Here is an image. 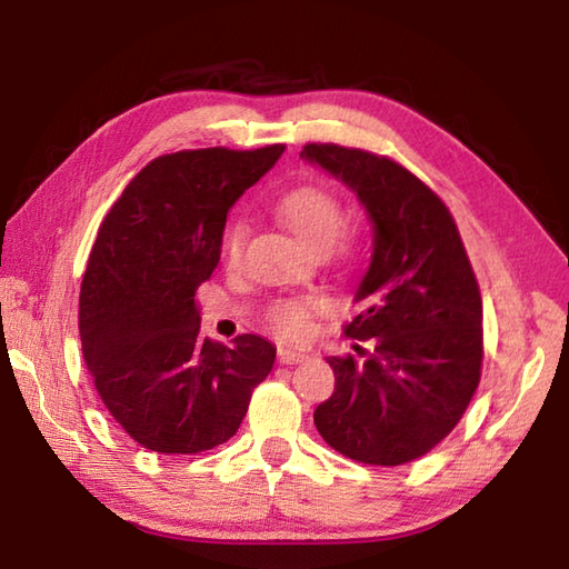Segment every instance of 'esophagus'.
<instances>
[{
    "label": "esophagus",
    "mask_w": 569,
    "mask_h": 569,
    "mask_svg": "<svg viewBox=\"0 0 569 569\" xmlns=\"http://www.w3.org/2000/svg\"><path fill=\"white\" fill-rule=\"evenodd\" d=\"M306 359H308V352H303V349H293V347L278 349V361H281V365H300V361Z\"/></svg>",
    "instance_id": "1"
}]
</instances>
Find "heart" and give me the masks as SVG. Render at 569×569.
<instances>
[{
	"instance_id": "1",
	"label": "heart",
	"mask_w": 569,
	"mask_h": 569,
	"mask_svg": "<svg viewBox=\"0 0 569 569\" xmlns=\"http://www.w3.org/2000/svg\"><path fill=\"white\" fill-rule=\"evenodd\" d=\"M278 212L283 214L288 227L306 241L310 249L325 251L340 237L345 227V208L330 190L320 186H300L288 190L278 202ZM247 244V222L232 220L222 234V257L227 263H237ZM328 308L318 296H298L276 300L269 308V320L273 328L286 337H303L310 330L312 316Z\"/></svg>"
}]
</instances>
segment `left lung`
<instances>
[{"instance_id": "8db88e82", "label": "left lung", "mask_w": 569, "mask_h": 569, "mask_svg": "<svg viewBox=\"0 0 569 569\" xmlns=\"http://www.w3.org/2000/svg\"><path fill=\"white\" fill-rule=\"evenodd\" d=\"M300 156L352 188L373 222L359 312L342 328L371 340V352L357 345L367 359L328 357L335 391L316 408V428L355 462H413L452 432L479 386L477 276L447 204L408 168L337 143H306Z\"/></svg>"}]
</instances>
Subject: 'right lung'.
<instances>
[{"label": "right lung", "mask_w": 569, "mask_h": 569, "mask_svg": "<svg viewBox=\"0 0 569 569\" xmlns=\"http://www.w3.org/2000/svg\"><path fill=\"white\" fill-rule=\"evenodd\" d=\"M283 143L166 153L129 180L98 229L80 283L82 357L104 408L147 450L198 455L227 442L276 347L200 335L196 291L220 261L227 212Z\"/></svg>", "instance_id": "add662e5"}]
</instances>
